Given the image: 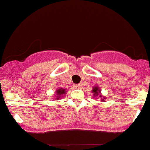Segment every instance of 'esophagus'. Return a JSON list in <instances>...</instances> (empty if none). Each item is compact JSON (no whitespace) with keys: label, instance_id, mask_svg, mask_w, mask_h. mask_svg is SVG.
Instances as JSON below:
<instances>
[{"label":"esophagus","instance_id":"esophagus-1","mask_svg":"<svg viewBox=\"0 0 150 150\" xmlns=\"http://www.w3.org/2000/svg\"><path fill=\"white\" fill-rule=\"evenodd\" d=\"M81 86H82V84H81V83H79V84L74 85V87H75V88H79Z\"/></svg>","mask_w":150,"mask_h":150}]
</instances>
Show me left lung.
I'll use <instances>...</instances> for the list:
<instances>
[{"mask_svg":"<svg viewBox=\"0 0 150 150\" xmlns=\"http://www.w3.org/2000/svg\"><path fill=\"white\" fill-rule=\"evenodd\" d=\"M92 93H93V95L94 96H99L100 98V99H101V100H102V101H103V100H104V99L106 98H104V97H102V95H100V90L99 89V88L98 86H95L93 88V89H92Z\"/></svg>","mask_w":150,"mask_h":150,"instance_id":"8db88e82","label":"left lung"}]
</instances>
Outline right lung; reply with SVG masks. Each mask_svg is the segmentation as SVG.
Segmentation results:
<instances>
[{
  "label": "right lung",
  "mask_w": 150,
  "mask_h": 150,
  "mask_svg": "<svg viewBox=\"0 0 150 150\" xmlns=\"http://www.w3.org/2000/svg\"><path fill=\"white\" fill-rule=\"evenodd\" d=\"M67 92V91H66L65 89H64V88H58V89L56 90V97H55V99H57V100H59V98H62V96H63V95H64V94Z\"/></svg>",
  "instance_id": "right-lung-1"
}]
</instances>
